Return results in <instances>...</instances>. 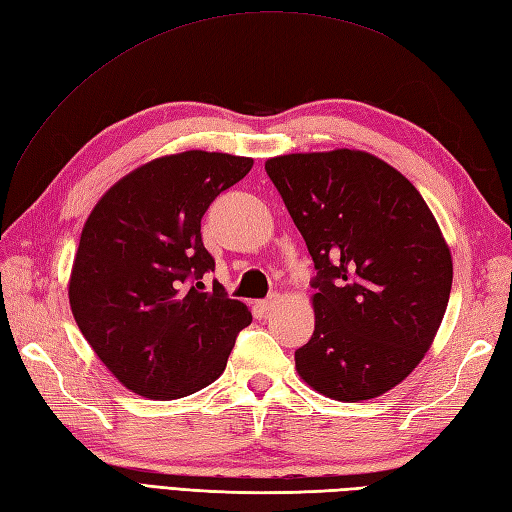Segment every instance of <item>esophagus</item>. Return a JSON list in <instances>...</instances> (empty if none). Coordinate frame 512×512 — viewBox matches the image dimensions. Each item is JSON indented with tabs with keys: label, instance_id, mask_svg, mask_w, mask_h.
Instances as JSON below:
<instances>
[{
	"label": "esophagus",
	"instance_id": "34e87169",
	"mask_svg": "<svg viewBox=\"0 0 512 512\" xmlns=\"http://www.w3.org/2000/svg\"><path fill=\"white\" fill-rule=\"evenodd\" d=\"M278 304H280V295L273 293V295H269L267 299H260V302H258V308H260V310H265V313H267V310H273V308H276Z\"/></svg>",
	"mask_w": 512,
	"mask_h": 512
}]
</instances>
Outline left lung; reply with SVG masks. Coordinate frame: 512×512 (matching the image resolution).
Returning a JSON list of instances; mask_svg holds the SVG:
<instances>
[{
	"label": "left lung",
	"mask_w": 512,
	"mask_h": 512,
	"mask_svg": "<svg viewBox=\"0 0 512 512\" xmlns=\"http://www.w3.org/2000/svg\"><path fill=\"white\" fill-rule=\"evenodd\" d=\"M265 171L317 269L299 378L339 402L391 391L430 350L450 302L439 223L400 171L360 149L276 156Z\"/></svg>",
	"instance_id": "left-lung-1"
}]
</instances>
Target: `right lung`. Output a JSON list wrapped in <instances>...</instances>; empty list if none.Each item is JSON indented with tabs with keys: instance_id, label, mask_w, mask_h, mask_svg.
Segmentation results:
<instances>
[{
	"instance_id": "obj_1",
	"label": "right lung",
	"mask_w": 512,
	"mask_h": 512,
	"mask_svg": "<svg viewBox=\"0 0 512 512\" xmlns=\"http://www.w3.org/2000/svg\"><path fill=\"white\" fill-rule=\"evenodd\" d=\"M252 165L202 149L162 156L110 186L86 219L69 280L71 313L132 393L178 400L204 389L252 323L219 282L213 291L202 282L215 271L202 217Z\"/></svg>"
}]
</instances>
